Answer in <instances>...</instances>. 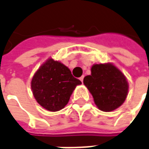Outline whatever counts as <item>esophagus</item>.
<instances>
[{"label":"esophagus","instance_id":"1","mask_svg":"<svg viewBox=\"0 0 149 149\" xmlns=\"http://www.w3.org/2000/svg\"><path fill=\"white\" fill-rule=\"evenodd\" d=\"M84 76H82V77L79 78V79L81 80V82H82V83H83V81H84Z\"/></svg>","mask_w":149,"mask_h":149}]
</instances>
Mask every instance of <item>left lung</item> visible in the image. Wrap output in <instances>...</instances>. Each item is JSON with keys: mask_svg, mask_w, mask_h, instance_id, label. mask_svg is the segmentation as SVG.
Returning a JSON list of instances; mask_svg holds the SVG:
<instances>
[{"mask_svg": "<svg viewBox=\"0 0 149 149\" xmlns=\"http://www.w3.org/2000/svg\"><path fill=\"white\" fill-rule=\"evenodd\" d=\"M84 84L92 95L95 105L103 112H112L125 102L128 94L127 79L112 63L95 64Z\"/></svg>", "mask_w": 149, "mask_h": 149, "instance_id": "left-lung-1", "label": "left lung"}]
</instances>
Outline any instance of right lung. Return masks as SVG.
I'll list each match as a JSON object with an SVG mask.
<instances>
[{"label":"right lung","instance_id":"right-lung-1","mask_svg":"<svg viewBox=\"0 0 149 149\" xmlns=\"http://www.w3.org/2000/svg\"><path fill=\"white\" fill-rule=\"evenodd\" d=\"M81 84L68 67L50 58L34 73L31 89L38 104L48 111L57 112L68 104L76 87Z\"/></svg>","mask_w":149,"mask_h":149}]
</instances>
